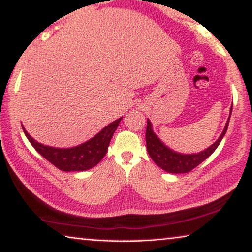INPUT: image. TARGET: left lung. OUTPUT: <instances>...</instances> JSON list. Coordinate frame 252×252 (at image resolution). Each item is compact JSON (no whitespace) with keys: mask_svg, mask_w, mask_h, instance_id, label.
I'll list each match as a JSON object with an SVG mask.
<instances>
[{"mask_svg":"<svg viewBox=\"0 0 252 252\" xmlns=\"http://www.w3.org/2000/svg\"><path fill=\"white\" fill-rule=\"evenodd\" d=\"M232 112V106L230 109V116L227 123H225L224 129L222 133L220 134L217 141L211 144L210 147L207 148L206 150L200 151L199 153H191V155H183V153H179L177 151H173L172 149H170L168 146L161 141L158 138V135L153 132L152 125L150 120L148 119V125H147V131H146V142H147V150L149 156L151 157V159L156 162L158 167H160L162 170L167 171L169 173H187L193 170L195 167L203 162L207 159L209 156H211L213 151L221 142V140L223 139L225 132L228 130L229 120L231 117Z\"/></svg>","mask_w":252,"mask_h":252,"instance_id":"1","label":"left lung"}]
</instances>
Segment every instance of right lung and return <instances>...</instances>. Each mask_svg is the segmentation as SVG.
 Wrapping results in <instances>:
<instances>
[{
  "instance_id": "obj_1",
  "label": "right lung",
  "mask_w": 252,
  "mask_h": 252,
  "mask_svg": "<svg viewBox=\"0 0 252 252\" xmlns=\"http://www.w3.org/2000/svg\"><path fill=\"white\" fill-rule=\"evenodd\" d=\"M122 118H119L118 120L111 122L110 125L103 127L99 133L88 140L87 142L72 148H54L44 146V144L35 141L28 133L23 126L22 129L33 148L58 169L67 172L85 171V170L95 167L103 159L106 151H108L111 138H112Z\"/></svg>"
}]
</instances>
